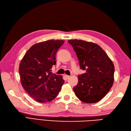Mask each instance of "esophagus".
Instances as JSON below:
<instances>
[{
    "label": "esophagus",
    "instance_id": "1",
    "mask_svg": "<svg viewBox=\"0 0 131 131\" xmlns=\"http://www.w3.org/2000/svg\"><path fill=\"white\" fill-rule=\"evenodd\" d=\"M65 78H66V79H68L69 78H70V76L68 75H65Z\"/></svg>",
    "mask_w": 131,
    "mask_h": 131
}]
</instances>
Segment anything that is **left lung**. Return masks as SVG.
Returning <instances> with one entry per match:
<instances>
[{
    "instance_id": "left-lung-1",
    "label": "left lung",
    "mask_w": 131,
    "mask_h": 131,
    "mask_svg": "<svg viewBox=\"0 0 131 131\" xmlns=\"http://www.w3.org/2000/svg\"><path fill=\"white\" fill-rule=\"evenodd\" d=\"M79 60L80 69L86 71L78 75L73 89L76 96L87 103L98 102L106 95L114 83L115 68L102 48L96 43L81 40H70Z\"/></svg>"
}]
</instances>
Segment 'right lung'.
I'll list each match as a JSON object with an SVG mask.
<instances>
[{
	"label": "right lung",
	"mask_w": 131,
	"mask_h": 131,
	"mask_svg": "<svg viewBox=\"0 0 131 131\" xmlns=\"http://www.w3.org/2000/svg\"><path fill=\"white\" fill-rule=\"evenodd\" d=\"M63 40H50L33 45L20 63L22 86L38 102L52 101L58 95L65 81L62 75L51 72L56 64V55Z\"/></svg>",
	"instance_id": "right-lung-1"
}]
</instances>
